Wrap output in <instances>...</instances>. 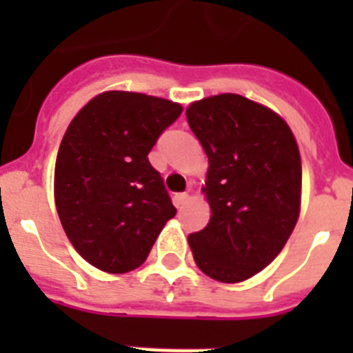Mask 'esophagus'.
<instances>
[{"label": "esophagus", "instance_id": "1", "mask_svg": "<svg viewBox=\"0 0 353 353\" xmlns=\"http://www.w3.org/2000/svg\"><path fill=\"white\" fill-rule=\"evenodd\" d=\"M188 201V194L187 192H179L174 196V205H176L177 209H183V205Z\"/></svg>", "mask_w": 353, "mask_h": 353}]
</instances>
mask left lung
<instances>
[{
    "mask_svg": "<svg viewBox=\"0 0 353 353\" xmlns=\"http://www.w3.org/2000/svg\"><path fill=\"white\" fill-rule=\"evenodd\" d=\"M187 121L209 157V225L188 234L210 279L234 284L273 262L301 210L299 146L284 119L245 97L194 102Z\"/></svg>",
    "mask_w": 353,
    "mask_h": 353,
    "instance_id": "obj_1",
    "label": "left lung"
}]
</instances>
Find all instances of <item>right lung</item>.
<instances>
[{
  "mask_svg": "<svg viewBox=\"0 0 353 353\" xmlns=\"http://www.w3.org/2000/svg\"><path fill=\"white\" fill-rule=\"evenodd\" d=\"M181 112L165 99L106 91L69 124L54 166V201L69 241L97 269L139 268L176 216L148 154Z\"/></svg>",
  "mask_w": 353,
  "mask_h": 353,
  "instance_id": "right-lung-1",
  "label": "right lung"
}]
</instances>
